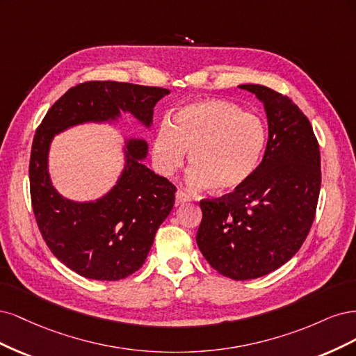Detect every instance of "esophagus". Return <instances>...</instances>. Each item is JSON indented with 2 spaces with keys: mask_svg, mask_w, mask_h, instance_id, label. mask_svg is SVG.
Returning a JSON list of instances; mask_svg holds the SVG:
<instances>
[{
  "mask_svg": "<svg viewBox=\"0 0 356 356\" xmlns=\"http://www.w3.org/2000/svg\"><path fill=\"white\" fill-rule=\"evenodd\" d=\"M188 201H191L189 195L185 193L183 191H177V193H176V205H181V204H185Z\"/></svg>",
  "mask_w": 356,
  "mask_h": 356,
  "instance_id": "1",
  "label": "esophagus"
}]
</instances>
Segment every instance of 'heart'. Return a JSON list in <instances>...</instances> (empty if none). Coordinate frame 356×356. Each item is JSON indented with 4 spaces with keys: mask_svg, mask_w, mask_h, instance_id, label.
Returning a JSON list of instances; mask_svg holds the SVG:
<instances>
[{
    "mask_svg": "<svg viewBox=\"0 0 356 356\" xmlns=\"http://www.w3.org/2000/svg\"><path fill=\"white\" fill-rule=\"evenodd\" d=\"M265 146L266 127L257 113L226 100H204L181 108L173 124L159 125L154 156L159 171L173 176L191 151V185L231 193L254 176Z\"/></svg>",
    "mask_w": 356,
    "mask_h": 356,
    "instance_id": "heart-1",
    "label": "heart"
}]
</instances>
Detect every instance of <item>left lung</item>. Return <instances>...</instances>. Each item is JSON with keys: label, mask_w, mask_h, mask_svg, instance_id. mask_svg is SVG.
<instances>
[{"label": "left lung", "mask_w": 356, "mask_h": 356, "mask_svg": "<svg viewBox=\"0 0 356 356\" xmlns=\"http://www.w3.org/2000/svg\"><path fill=\"white\" fill-rule=\"evenodd\" d=\"M239 88L265 105L266 151L243 188L200 201L197 244L213 269L244 281L278 269L305 243L319 198L321 156L311 122L290 97L259 84Z\"/></svg>", "instance_id": "1"}]
</instances>
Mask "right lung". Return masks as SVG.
Returning <instances> with one entry per match:
<instances>
[{"mask_svg": "<svg viewBox=\"0 0 356 356\" xmlns=\"http://www.w3.org/2000/svg\"><path fill=\"white\" fill-rule=\"evenodd\" d=\"M168 93L163 87L86 81L67 90L38 125L29 159L33 216L51 253L81 277L120 281L139 270L173 209L176 186L139 161L146 143L130 140L124 173L106 197L84 204L65 200L47 171L53 136L86 121L113 120L121 111L149 125L156 102Z\"/></svg>", "mask_w": 356, "mask_h": 356, "instance_id": "right-lung-1", "label": "right lung"}]
</instances>
